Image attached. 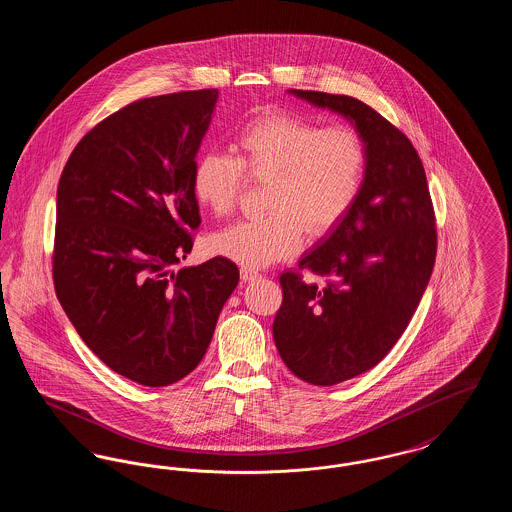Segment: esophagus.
Returning a JSON list of instances; mask_svg holds the SVG:
<instances>
[{
  "label": "esophagus",
  "instance_id": "1",
  "mask_svg": "<svg viewBox=\"0 0 512 512\" xmlns=\"http://www.w3.org/2000/svg\"><path fill=\"white\" fill-rule=\"evenodd\" d=\"M240 276L244 282H253L259 278V272L255 268L242 267L240 268Z\"/></svg>",
  "mask_w": 512,
  "mask_h": 512
}]
</instances>
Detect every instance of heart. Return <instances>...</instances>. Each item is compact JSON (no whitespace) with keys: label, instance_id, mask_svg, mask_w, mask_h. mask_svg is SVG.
Here are the masks:
<instances>
[{"label":"heart","instance_id":"b5f03b06","mask_svg":"<svg viewBox=\"0 0 512 512\" xmlns=\"http://www.w3.org/2000/svg\"><path fill=\"white\" fill-rule=\"evenodd\" d=\"M236 157L203 151L192 167V195L215 215L228 213L244 184V172L265 180V211L217 230L211 249L249 268L295 253L307 230H332L361 192L366 146L347 124L320 122L292 113H268L236 134Z\"/></svg>","mask_w":512,"mask_h":512}]
</instances>
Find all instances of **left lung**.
<instances>
[{
  "instance_id": "1",
  "label": "left lung",
  "mask_w": 512,
  "mask_h": 512,
  "mask_svg": "<svg viewBox=\"0 0 512 512\" xmlns=\"http://www.w3.org/2000/svg\"><path fill=\"white\" fill-rule=\"evenodd\" d=\"M353 122L366 146L361 192L349 213L280 276L272 336L282 361L313 386L378 365L409 326L436 263V215L411 140L361 99L290 90ZM307 269L324 277L305 279Z\"/></svg>"
}]
</instances>
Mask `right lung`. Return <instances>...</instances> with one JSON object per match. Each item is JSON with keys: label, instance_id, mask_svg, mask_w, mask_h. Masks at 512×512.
Here are the masks:
<instances>
[{"label": "right lung", "instance_id": "add662e5", "mask_svg": "<svg viewBox=\"0 0 512 512\" xmlns=\"http://www.w3.org/2000/svg\"><path fill=\"white\" fill-rule=\"evenodd\" d=\"M219 90L138 99L74 147L57 186L55 293L78 336L147 388L201 363L238 267H174L201 224L192 167Z\"/></svg>", "mask_w": 512, "mask_h": 512}]
</instances>
